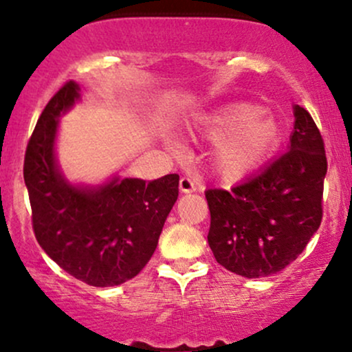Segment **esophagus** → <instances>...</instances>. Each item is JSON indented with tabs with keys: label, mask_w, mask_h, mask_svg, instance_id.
Masks as SVG:
<instances>
[{
	"label": "esophagus",
	"mask_w": 352,
	"mask_h": 352,
	"mask_svg": "<svg viewBox=\"0 0 352 352\" xmlns=\"http://www.w3.org/2000/svg\"><path fill=\"white\" fill-rule=\"evenodd\" d=\"M195 190H197L195 180L190 179V177H182V179H180V192L190 193V192H195Z\"/></svg>",
	"instance_id": "esophagus-1"
}]
</instances>
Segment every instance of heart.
I'll return each instance as SVG.
<instances>
[{"instance_id": "b5f03b06", "label": "heart", "mask_w": 352, "mask_h": 352, "mask_svg": "<svg viewBox=\"0 0 352 352\" xmlns=\"http://www.w3.org/2000/svg\"><path fill=\"white\" fill-rule=\"evenodd\" d=\"M205 134L218 140L213 162L225 179H241L265 162L278 142L280 131L256 104L235 102L205 117Z\"/></svg>"}]
</instances>
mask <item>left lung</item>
Returning <instances> with one entry per match:
<instances>
[{
  "mask_svg": "<svg viewBox=\"0 0 352 352\" xmlns=\"http://www.w3.org/2000/svg\"><path fill=\"white\" fill-rule=\"evenodd\" d=\"M283 155L232 190L208 188V245L228 272L270 276L296 260L322 220L324 140L305 107Z\"/></svg>",
  "mask_w": 352,
  "mask_h": 352,
  "instance_id": "left-lung-1",
  "label": "left lung"
}]
</instances>
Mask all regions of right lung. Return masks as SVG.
Instances as JSON below:
<instances>
[{
    "label": "right lung",
    "instance_id": "1",
    "mask_svg": "<svg viewBox=\"0 0 352 352\" xmlns=\"http://www.w3.org/2000/svg\"><path fill=\"white\" fill-rule=\"evenodd\" d=\"M79 99L67 80L44 107L24 155L34 236L64 272L91 286H116L142 272L179 197V175L114 179L98 188L72 187L54 159L58 117Z\"/></svg>",
    "mask_w": 352,
    "mask_h": 352
}]
</instances>
